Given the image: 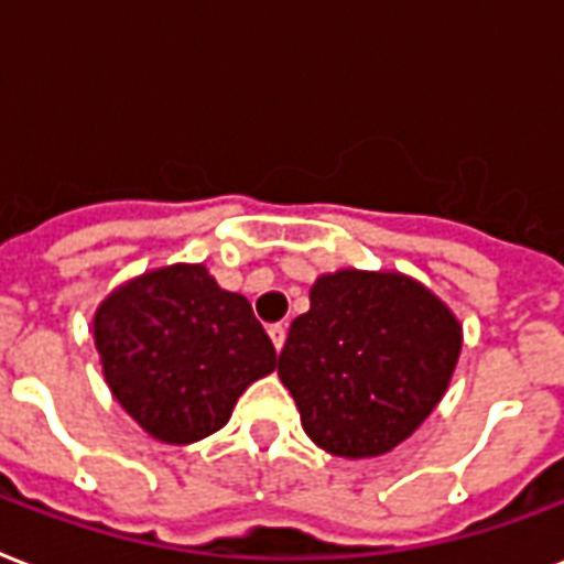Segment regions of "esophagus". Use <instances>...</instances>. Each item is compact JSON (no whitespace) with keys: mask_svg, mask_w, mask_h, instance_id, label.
I'll use <instances>...</instances> for the list:
<instances>
[{"mask_svg":"<svg viewBox=\"0 0 564 564\" xmlns=\"http://www.w3.org/2000/svg\"><path fill=\"white\" fill-rule=\"evenodd\" d=\"M269 337H272L274 349L281 351L283 343H286V328H283V325H272V328H269Z\"/></svg>","mask_w":564,"mask_h":564,"instance_id":"esophagus-1","label":"esophagus"}]
</instances>
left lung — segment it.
<instances>
[{"label":"left lung","mask_w":564,"mask_h":564,"mask_svg":"<svg viewBox=\"0 0 564 564\" xmlns=\"http://www.w3.org/2000/svg\"><path fill=\"white\" fill-rule=\"evenodd\" d=\"M462 337V322L425 283L339 269L311 286V311L290 325L278 376L319 449L378 458L444 399Z\"/></svg>","instance_id":"left-lung-1"}]
</instances>
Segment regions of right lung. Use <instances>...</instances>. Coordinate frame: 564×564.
<instances>
[{"label": "right lung", "mask_w": 564, "mask_h": 564, "mask_svg": "<svg viewBox=\"0 0 564 564\" xmlns=\"http://www.w3.org/2000/svg\"><path fill=\"white\" fill-rule=\"evenodd\" d=\"M94 346L111 397L162 444L204 441L236 399L278 364L239 292L204 263H174L120 283L94 313Z\"/></svg>", "instance_id": "obj_1"}]
</instances>
